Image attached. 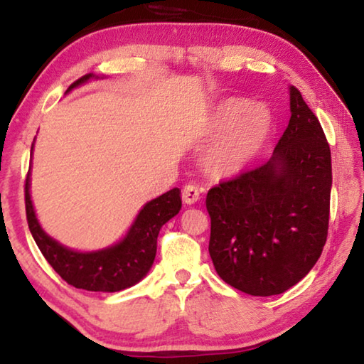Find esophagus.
Masks as SVG:
<instances>
[{
	"label": "esophagus",
	"mask_w": 364,
	"mask_h": 364,
	"mask_svg": "<svg viewBox=\"0 0 364 364\" xmlns=\"http://www.w3.org/2000/svg\"><path fill=\"white\" fill-rule=\"evenodd\" d=\"M181 196H183L184 203L192 205V203H196L198 198H200V189L194 186V184H186V186L183 188Z\"/></svg>",
	"instance_id": "1"
}]
</instances>
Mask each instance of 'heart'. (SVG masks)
Segmentation results:
<instances>
[{
    "label": "heart",
    "instance_id": "b5f03b06",
    "mask_svg": "<svg viewBox=\"0 0 364 364\" xmlns=\"http://www.w3.org/2000/svg\"><path fill=\"white\" fill-rule=\"evenodd\" d=\"M272 126V118L260 104L229 99L213 117L211 132L225 135L205 154V166L213 175L230 176L243 170L260 151Z\"/></svg>",
    "mask_w": 364,
    "mask_h": 364
}]
</instances>
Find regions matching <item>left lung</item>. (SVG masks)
<instances>
[{"label":"left lung","instance_id":"1","mask_svg":"<svg viewBox=\"0 0 364 364\" xmlns=\"http://www.w3.org/2000/svg\"><path fill=\"white\" fill-rule=\"evenodd\" d=\"M272 159L206 194L208 251L220 279L254 296L279 295L316 265L330 220L331 153L301 92Z\"/></svg>","mask_w":364,"mask_h":364}]
</instances>
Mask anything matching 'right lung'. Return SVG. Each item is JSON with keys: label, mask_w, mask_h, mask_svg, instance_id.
<instances>
[{"label": "right lung", "mask_w": 364, "mask_h": 364, "mask_svg": "<svg viewBox=\"0 0 364 364\" xmlns=\"http://www.w3.org/2000/svg\"><path fill=\"white\" fill-rule=\"evenodd\" d=\"M91 77L92 74L80 77L68 91ZM25 206L28 227L36 245L61 279L75 289L119 291L137 284L149 272L156 257L161 227L181 210V197L180 189L175 188L148 202L139 213L131 230L118 245L96 252L70 251L41 229L30 197V170L25 181Z\"/></svg>", "instance_id": "1"}]
</instances>
